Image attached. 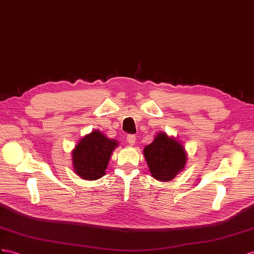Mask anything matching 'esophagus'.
I'll return each instance as SVG.
<instances>
[{"label": "esophagus", "mask_w": 254, "mask_h": 254, "mask_svg": "<svg viewBox=\"0 0 254 254\" xmlns=\"http://www.w3.org/2000/svg\"><path fill=\"white\" fill-rule=\"evenodd\" d=\"M127 142H128L129 145H134L135 144V135H133V134L127 135Z\"/></svg>", "instance_id": "1"}]
</instances>
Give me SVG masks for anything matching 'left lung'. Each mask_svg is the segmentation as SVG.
<instances>
[{"instance_id": "left-lung-1", "label": "left lung", "mask_w": 254, "mask_h": 254, "mask_svg": "<svg viewBox=\"0 0 254 254\" xmlns=\"http://www.w3.org/2000/svg\"><path fill=\"white\" fill-rule=\"evenodd\" d=\"M144 154L151 176L161 181L172 180L184 170L187 161L184 147L165 133H160L153 142L145 147Z\"/></svg>"}]
</instances>
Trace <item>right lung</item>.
<instances>
[{
	"label": "right lung",
	"instance_id": "add662e5",
	"mask_svg": "<svg viewBox=\"0 0 254 254\" xmlns=\"http://www.w3.org/2000/svg\"><path fill=\"white\" fill-rule=\"evenodd\" d=\"M118 142L101 132L93 131L83 137L73 150L74 171L87 180H95L105 175L110 154Z\"/></svg>",
	"mask_w": 254,
	"mask_h": 254
}]
</instances>
